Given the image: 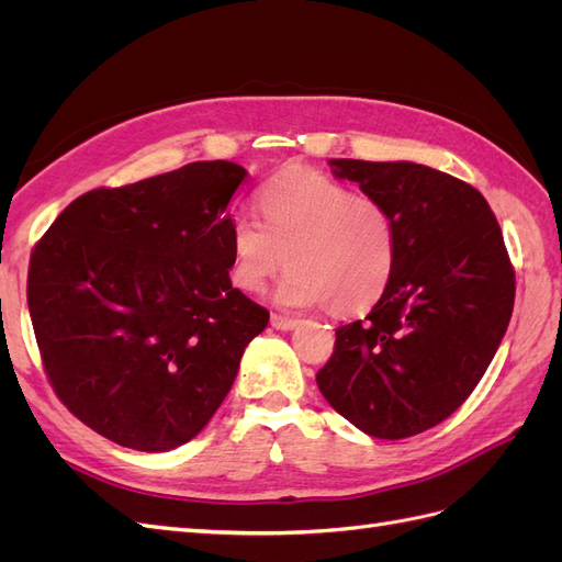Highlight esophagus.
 <instances>
[{
	"instance_id": "esophagus-1",
	"label": "esophagus",
	"mask_w": 562,
	"mask_h": 562,
	"mask_svg": "<svg viewBox=\"0 0 562 562\" xmlns=\"http://www.w3.org/2000/svg\"><path fill=\"white\" fill-rule=\"evenodd\" d=\"M271 326L277 330H293L297 326V318H288L281 314H271Z\"/></svg>"
}]
</instances>
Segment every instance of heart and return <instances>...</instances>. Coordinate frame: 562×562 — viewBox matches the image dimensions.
Wrapping results in <instances>:
<instances>
[{
    "label": "heart",
    "instance_id": "obj_1",
    "mask_svg": "<svg viewBox=\"0 0 562 562\" xmlns=\"http://www.w3.org/2000/svg\"><path fill=\"white\" fill-rule=\"evenodd\" d=\"M262 220H232V279L265 291L285 267L279 300L291 307L328 302L335 316L368 312L398 265V232L389 206L314 168H288L260 192Z\"/></svg>",
    "mask_w": 562,
    "mask_h": 562
}]
</instances>
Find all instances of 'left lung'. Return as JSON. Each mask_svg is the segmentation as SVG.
Masks as SVG:
<instances>
[{
    "label": "left lung",
    "mask_w": 562,
    "mask_h": 562,
    "mask_svg": "<svg viewBox=\"0 0 562 562\" xmlns=\"http://www.w3.org/2000/svg\"><path fill=\"white\" fill-rule=\"evenodd\" d=\"M330 166L386 203L398 265L372 312L335 330L316 384L368 436H415L448 419L485 375L512 321L514 265L475 187L413 161Z\"/></svg>",
    "instance_id": "8db88e82"
}]
</instances>
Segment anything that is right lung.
I'll return each mask as SVG.
<instances>
[{"mask_svg": "<svg viewBox=\"0 0 562 562\" xmlns=\"http://www.w3.org/2000/svg\"><path fill=\"white\" fill-rule=\"evenodd\" d=\"M248 171L194 161L75 199L32 248L27 307L56 396L140 452L192 440L269 312L232 288L229 201Z\"/></svg>", "mask_w": 562, "mask_h": 562, "instance_id": "obj_1", "label": "right lung"}]
</instances>
